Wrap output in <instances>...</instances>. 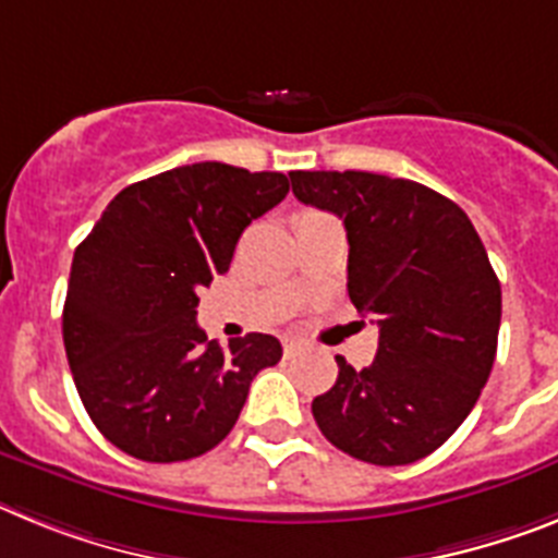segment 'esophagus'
I'll list each match as a JSON object with an SVG mask.
<instances>
[{
	"label": "esophagus",
	"mask_w": 558,
	"mask_h": 558,
	"mask_svg": "<svg viewBox=\"0 0 558 558\" xmlns=\"http://www.w3.org/2000/svg\"><path fill=\"white\" fill-rule=\"evenodd\" d=\"M302 350H304V341H299V338H284V355H288V359L299 355Z\"/></svg>",
	"instance_id": "34e87169"
}]
</instances>
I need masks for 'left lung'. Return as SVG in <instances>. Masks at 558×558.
<instances>
[{"label":"left lung","mask_w":558,"mask_h":558,"mask_svg":"<svg viewBox=\"0 0 558 558\" xmlns=\"http://www.w3.org/2000/svg\"><path fill=\"white\" fill-rule=\"evenodd\" d=\"M304 206L344 220L347 290L378 316V355L313 401L322 435L373 465L440 449L469 417L497 355L502 290L457 203L373 171H290Z\"/></svg>","instance_id":"left-lung-1"}]
</instances>
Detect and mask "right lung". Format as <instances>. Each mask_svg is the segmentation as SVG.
<instances>
[{
	"label": "right lung",
	"mask_w": 558,
	"mask_h": 558,
	"mask_svg": "<svg viewBox=\"0 0 558 558\" xmlns=\"http://www.w3.org/2000/svg\"><path fill=\"white\" fill-rule=\"evenodd\" d=\"M288 192L279 171L178 166L126 185L75 247L61 332L81 403L112 446L146 463L206 454L256 373L279 364L282 344L265 332L228 350L208 341L197 293Z\"/></svg>",
	"instance_id": "1"
}]
</instances>
